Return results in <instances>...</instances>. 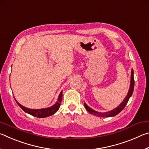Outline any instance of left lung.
<instances>
[{
    "mask_svg": "<svg viewBox=\"0 0 149 149\" xmlns=\"http://www.w3.org/2000/svg\"><path fill=\"white\" fill-rule=\"evenodd\" d=\"M133 74H134V72H133V70L132 69V72H131V82H130V87L129 91H128L127 95L125 97L124 100H123V102L121 103V104L118 106L117 108H116L114 110L109 111V112L101 113V112H98L97 111L93 110L92 108H91L90 107H88V106L85 104V102H84V106H85V109H86L88 112L91 113V114L97 116L99 117H113V116H115L117 115L118 114H119L121 111L125 108V105L127 104L128 100L130 99V98L132 97V95L133 94V89H134V82H135Z\"/></svg>",
    "mask_w": 149,
    "mask_h": 149,
    "instance_id": "obj_1",
    "label": "left lung"
}]
</instances>
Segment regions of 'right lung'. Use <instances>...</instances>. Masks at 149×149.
I'll return each instance as SVG.
<instances>
[{
  "label": "right lung",
  "mask_w": 149,
  "mask_h": 149,
  "mask_svg": "<svg viewBox=\"0 0 149 149\" xmlns=\"http://www.w3.org/2000/svg\"><path fill=\"white\" fill-rule=\"evenodd\" d=\"M15 99V98H14ZM62 99V91L60 92V95L58 96V101L55 103V104L50 107L49 108H42V109H30V108H27L26 107H24L18 103V102L16 101L17 104L19 105V107L23 110L24 112H26L27 114H29L31 116H33L37 117V118H46L48 116H50L53 115L55 114L58 110L59 108L60 107V104H61Z\"/></svg>",
  "instance_id": "obj_1"
}]
</instances>
